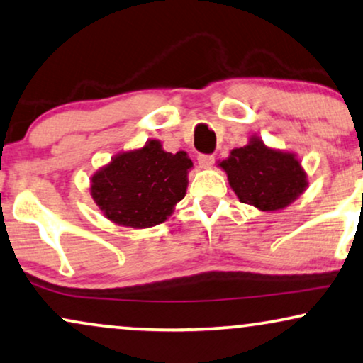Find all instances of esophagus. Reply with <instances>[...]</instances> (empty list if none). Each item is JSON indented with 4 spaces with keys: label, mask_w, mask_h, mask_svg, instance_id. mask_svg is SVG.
<instances>
[{
    "label": "esophagus",
    "mask_w": 363,
    "mask_h": 363,
    "mask_svg": "<svg viewBox=\"0 0 363 363\" xmlns=\"http://www.w3.org/2000/svg\"><path fill=\"white\" fill-rule=\"evenodd\" d=\"M197 162H199V166L203 167V169H211L213 167V164H214V157L213 155H199V157H197Z\"/></svg>",
    "instance_id": "1"
}]
</instances>
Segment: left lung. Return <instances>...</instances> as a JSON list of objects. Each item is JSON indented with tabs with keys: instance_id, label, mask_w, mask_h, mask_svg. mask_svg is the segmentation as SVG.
Segmentation results:
<instances>
[{
	"instance_id": "8db88e82",
	"label": "left lung",
	"mask_w": 363,
	"mask_h": 363,
	"mask_svg": "<svg viewBox=\"0 0 363 363\" xmlns=\"http://www.w3.org/2000/svg\"><path fill=\"white\" fill-rule=\"evenodd\" d=\"M218 166L226 172L238 199L263 213L284 209L308 187V176L296 154L269 147L258 135L233 149Z\"/></svg>"
}]
</instances>
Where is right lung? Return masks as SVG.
<instances>
[{"mask_svg":"<svg viewBox=\"0 0 363 363\" xmlns=\"http://www.w3.org/2000/svg\"><path fill=\"white\" fill-rule=\"evenodd\" d=\"M192 160L166 152L157 139L113 155L90 177V196L110 223L145 229L164 223L186 196Z\"/></svg>","mask_w":363,"mask_h":363,"instance_id":"obj_1","label":"right lung"}]
</instances>
